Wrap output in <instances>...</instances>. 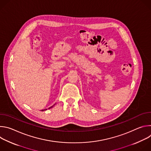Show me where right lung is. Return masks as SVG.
<instances>
[{
	"instance_id": "add662e5",
	"label": "right lung",
	"mask_w": 151,
	"mask_h": 151,
	"mask_svg": "<svg viewBox=\"0 0 151 151\" xmlns=\"http://www.w3.org/2000/svg\"><path fill=\"white\" fill-rule=\"evenodd\" d=\"M54 106V105H53ZM53 106H51V107H50L48 109H50V108H51V107H53ZM45 110H47V109H44V110H42V111H45Z\"/></svg>"
}]
</instances>
